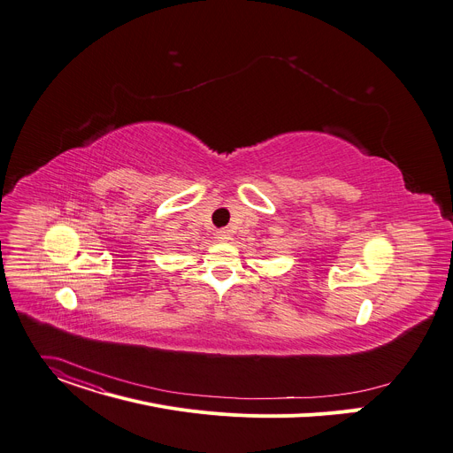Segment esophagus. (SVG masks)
<instances>
[{
    "mask_svg": "<svg viewBox=\"0 0 453 453\" xmlns=\"http://www.w3.org/2000/svg\"><path fill=\"white\" fill-rule=\"evenodd\" d=\"M217 238H219L220 242H227V240H231V233H229V229H219V231H217Z\"/></svg>",
    "mask_w": 453,
    "mask_h": 453,
    "instance_id": "obj_1",
    "label": "esophagus"
}]
</instances>
